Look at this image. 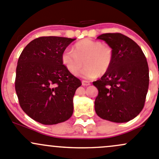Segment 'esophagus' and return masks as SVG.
Here are the masks:
<instances>
[{
    "label": "esophagus",
    "mask_w": 159,
    "mask_h": 159,
    "mask_svg": "<svg viewBox=\"0 0 159 159\" xmlns=\"http://www.w3.org/2000/svg\"><path fill=\"white\" fill-rule=\"evenodd\" d=\"M81 83H82V85L83 86H89V85H90V82H89V81H81Z\"/></svg>",
    "instance_id": "34e87169"
}]
</instances>
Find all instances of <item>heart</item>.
<instances>
[{
	"label": "heart",
	"mask_w": 159,
	"mask_h": 159,
	"mask_svg": "<svg viewBox=\"0 0 159 159\" xmlns=\"http://www.w3.org/2000/svg\"><path fill=\"white\" fill-rule=\"evenodd\" d=\"M61 59L62 65L73 75H78L84 61L86 68L78 75L85 79H93L109 70L113 51L108 44L85 38L75 43L72 51L65 50Z\"/></svg>",
	"instance_id": "heart-1"
}]
</instances>
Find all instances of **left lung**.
<instances>
[{
	"instance_id": "left-lung-1",
	"label": "left lung",
	"mask_w": 159,
	"mask_h": 159,
	"mask_svg": "<svg viewBox=\"0 0 159 159\" xmlns=\"http://www.w3.org/2000/svg\"><path fill=\"white\" fill-rule=\"evenodd\" d=\"M113 51L109 70L93 84L98 90L94 102L100 118L122 123L135 118L143 109L149 84L146 57L141 48L121 33L102 34Z\"/></svg>"
}]
</instances>
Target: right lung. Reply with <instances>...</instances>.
<instances>
[{"mask_svg":"<svg viewBox=\"0 0 159 159\" xmlns=\"http://www.w3.org/2000/svg\"><path fill=\"white\" fill-rule=\"evenodd\" d=\"M75 38L40 37L22 51L16 68L15 91L22 110L43 125L67 121L73 97L81 85L61 63V54Z\"/></svg>","mask_w":159,"mask_h":159,"instance_id":"obj_1","label":"right lung"}]
</instances>
